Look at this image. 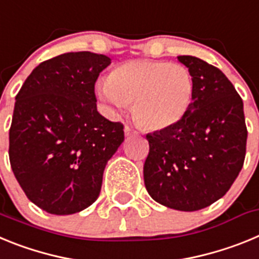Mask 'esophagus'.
I'll return each instance as SVG.
<instances>
[{
    "instance_id": "obj_1",
    "label": "esophagus",
    "mask_w": 259,
    "mask_h": 259,
    "mask_svg": "<svg viewBox=\"0 0 259 259\" xmlns=\"http://www.w3.org/2000/svg\"><path fill=\"white\" fill-rule=\"evenodd\" d=\"M124 135L127 137H130V136H135V135H137V132L135 131L134 128H131V127H128V125H125L124 127Z\"/></svg>"
}]
</instances>
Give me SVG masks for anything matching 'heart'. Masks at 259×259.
Here are the masks:
<instances>
[{"label":"heart","instance_id":"b5f03b06","mask_svg":"<svg viewBox=\"0 0 259 259\" xmlns=\"http://www.w3.org/2000/svg\"><path fill=\"white\" fill-rule=\"evenodd\" d=\"M98 98L110 113L132 105L136 122L148 131L174 127L187 115L194 95L188 67L166 61L134 59L116 66L109 79L98 81Z\"/></svg>","mask_w":259,"mask_h":259}]
</instances>
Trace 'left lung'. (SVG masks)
<instances>
[{"instance_id":"obj_1","label":"left lung","mask_w":259,"mask_h":259,"mask_svg":"<svg viewBox=\"0 0 259 259\" xmlns=\"http://www.w3.org/2000/svg\"><path fill=\"white\" fill-rule=\"evenodd\" d=\"M194 80L191 109L168 130L146 135L144 182L150 197L180 211L210 206L241 171L248 131L242 100L219 68L179 56Z\"/></svg>"}]
</instances>
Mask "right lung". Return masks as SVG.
<instances>
[{
    "label": "right lung",
    "mask_w": 259,
    "mask_h": 259,
    "mask_svg": "<svg viewBox=\"0 0 259 259\" xmlns=\"http://www.w3.org/2000/svg\"><path fill=\"white\" fill-rule=\"evenodd\" d=\"M111 63L104 54L66 53L42 62L15 97L9 132L13 172L31 202L56 215L91 206L123 124L97 111L95 83Z\"/></svg>",
    "instance_id": "1"
}]
</instances>
